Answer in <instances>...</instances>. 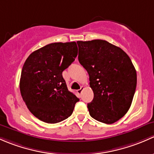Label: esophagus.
I'll return each mask as SVG.
<instances>
[{"label": "esophagus", "mask_w": 154, "mask_h": 154, "mask_svg": "<svg viewBox=\"0 0 154 154\" xmlns=\"http://www.w3.org/2000/svg\"><path fill=\"white\" fill-rule=\"evenodd\" d=\"M84 89H85V88H84L83 86H82V87H81V88L79 89V90H78V92H79V94H81V93H82V91H83V90H84Z\"/></svg>", "instance_id": "obj_1"}]
</instances>
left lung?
<instances>
[{
    "label": "left lung",
    "mask_w": 154,
    "mask_h": 154,
    "mask_svg": "<svg viewBox=\"0 0 154 154\" xmlns=\"http://www.w3.org/2000/svg\"><path fill=\"white\" fill-rule=\"evenodd\" d=\"M79 61L88 71L94 93L88 104L90 116L112 124L129 110L136 91V71L121 48L104 40L77 42Z\"/></svg>",
    "instance_id": "1"
}]
</instances>
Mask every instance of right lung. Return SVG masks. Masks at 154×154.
<instances>
[{
    "label": "right lung",
    "mask_w": 154,
    "mask_h": 154,
    "mask_svg": "<svg viewBox=\"0 0 154 154\" xmlns=\"http://www.w3.org/2000/svg\"><path fill=\"white\" fill-rule=\"evenodd\" d=\"M78 55L75 42L52 43L32 53L21 71L20 90L29 110L44 122L70 116L79 99L68 90L62 72Z\"/></svg>",
    "instance_id": "obj_1"
}]
</instances>
